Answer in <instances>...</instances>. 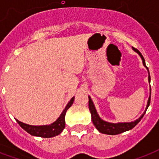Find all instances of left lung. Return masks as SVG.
I'll return each instance as SVG.
<instances>
[{
    "label": "left lung",
    "mask_w": 159,
    "mask_h": 159,
    "mask_svg": "<svg viewBox=\"0 0 159 159\" xmlns=\"http://www.w3.org/2000/svg\"><path fill=\"white\" fill-rule=\"evenodd\" d=\"M133 49L135 51L136 53H139V55L140 56L142 60H143V65H144L146 67V68L148 70V68L147 67V66H146L145 64V60L143 58V55L141 54L140 52H139L137 48H133ZM148 81L150 82V76H149V75H148ZM88 98H89L88 106H89V110L90 111H91V115H92V122L94 124V125L96 126V128H97L101 133L106 134L116 135V134H121L123 133V132H125V131L129 130V129H133L134 127L141 120V119L143 118V116H144V114H145L146 112V111H144V113H143L138 120H136L135 121H133V122H130V123H109V122L104 121L103 120H102V119L100 118L99 116H98V114H97V111H96V109H95L94 104H93V102H92L91 97H88ZM150 98L151 94L150 96H149V98H148V104H147V107H146V111H147L148 106L150 104Z\"/></svg>",
    "instance_id": "left-lung-1"
}]
</instances>
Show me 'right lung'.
I'll use <instances>...</instances> for the list:
<instances>
[{"label":"right lung","instance_id":"right-lung-1","mask_svg":"<svg viewBox=\"0 0 159 159\" xmlns=\"http://www.w3.org/2000/svg\"><path fill=\"white\" fill-rule=\"evenodd\" d=\"M74 101V97H72L71 101L68 102V104L65 107L63 111L59 116V118L57 119V120L51 124L49 125H42V126H34V125H26L25 123H22L18 120L16 121L18 122L21 128H23L26 132H28L30 134L33 136H39V137H42V138H51V137H54L56 135H58L65 128V115H66V111L67 109L71 107V106L73 103Z\"/></svg>","mask_w":159,"mask_h":159}]
</instances>
